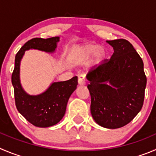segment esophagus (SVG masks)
<instances>
[{"instance_id":"1","label":"esophagus","mask_w":156,"mask_h":156,"mask_svg":"<svg viewBox=\"0 0 156 156\" xmlns=\"http://www.w3.org/2000/svg\"><path fill=\"white\" fill-rule=\"evenodd\" d=\"M78 83H79V85L80 86H83V85H85L86 84V77L84 75H80L79 76H78Z\"/></svg>"}]
</instances>
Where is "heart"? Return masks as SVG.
<instances>
[{"instance_id": "b5f03b06", "label": "heart", "mask_w": 156, "mask_h": 156, "mask_svg": "<svg viewBox=\"0 0 156 156\" xmlns=\"http://www.w3.org/2000/svg\"><path fill=\"white\" fill-rule=\"evenodd\" d=\"M93 54L94 55L92 60V64L97 66L101 64L104 60L105 51L96 44H89L78 47L74 51V57L78 63H83L88 61Z\"/></svg>"}]
</instances>
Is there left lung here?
I'll use <instances>...</instances> for the list:
<instances>
[{
    "label": "left lung",
    "mask_w": 156,
    "mask_h": 156,
    "mask_svg": "<svg viewBox=\"0 0 156 156\" xmlns=\"http://www.w3.org/2000/svg\"><path fill=\"white\" fill-rule=\"evenodd\" d=\"M106 42L113 47V54L87 76L90 111L98 125L118 129L130 122L142 109L147 80L143 61L128 41Z\"/></svg>",
    "instance_id": "left-lung-1"
}]
</instances>
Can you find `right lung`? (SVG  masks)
<instances>
[{"label":"right lung","mask_w":156,"mask_h":156,"mask_svg":"<svg viewBox=\"0 0 156 156\" xmlns=\"http://www.w3.org/2000/svg\"><path fill=\"white\" fill-rule=\"evenodd\" d=\"M59 37L43 39L33 38L20 49L15 57V65L11 76L15 104L18 112L37 127L47 128L56 125L66 112V105L78 84L77 76L62 82L53 83L43 93L37 96L27 94L20 81V63L24 52L30 49L53 53L57 48Z\"/></svg>","instance_id":"obj_1"}]
</instances>
